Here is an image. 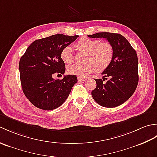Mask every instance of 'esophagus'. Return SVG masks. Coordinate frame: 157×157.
Wrapping results in <instances>:
<instances>
[{
    "label": "esophagus",
    "instance_id": "34e87169",
    "mask_svg": "<svg viewBox=\"0 0 157 157\" xmlns=\"http://www.w3.org/2000/svg\"><path fill=\"white\" fill-rule=\"evenodd\" d=\"M78 79L79 81H86V80H87V78H84V77H79V76H78Z\"/></svg>",
    "mask_w": 157,
    "mask_h": 157
}]
</instances>
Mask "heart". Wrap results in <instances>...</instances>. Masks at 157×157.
Returning <instances> with one entry per match:
<instances>
[{"label":"heart","instance_id":"obj_1","mask_svg":"<svg viewBox=\"0 0 157 157\" xmlns=\"http://www.w3.org/2000/svg\"><path fill=\"white\" fill-rule=\"evenodd\" d=\"M79 51L86 52L84 64H73L67 67L70 74L79 77H86L90 73L105 70L111 64L113 58V48L107 42H101L99 40L82 37L75 44ZM61 58L66 64H70L73 61L71 47L67 46L61 52Z\"/></svg>","mask_w":157,"mask_h":157}]
</instances>
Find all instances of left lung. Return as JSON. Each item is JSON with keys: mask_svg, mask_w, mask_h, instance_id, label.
I'll use <instances>...</instances> for the list:
<instances>
[{"mask_svg": "<svg viewBox=\"0 0 157 157\" xmlns=\"http://www.w3.org/2000/svg\"><path fill=\"white\" fill-rule=\"evenodd\" d=\"M89 38H106L113 48L111 64L102 73L104 79H94L96 87L92 91V98L101 106L113 108L119 106L134 94L138 83V56L127 39L119 34L99 32Z\"/></svg>", "mask_w": 157, "mask_h": 157, "instance_id": "left-lung-1", "label": "left lung"}]
</instances>
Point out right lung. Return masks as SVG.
<instances>
[{
  "mask_svg": "<svg viewBox=\"0 0 157 157\" xmlns=\"http://www.w3.org/2000/svg\"><path fill=\"white\" fill-rule=\"evenodd\" d=\"M78 37V35L55 34L36 40L20 59L19 69L23 92L36 107L46 111L58 108L78 82L75 75H64L62 79L52 78L55 73H65V65L60 56L61 50Z\"/></svg>",
  "mask_w": 157,
  "mask_h": 157,
  "instance_id": "1",
  "label": "right lung"
}]
</instances>
